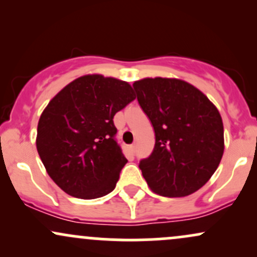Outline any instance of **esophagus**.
<instances>
[{
  "label": "esophagus",
  "mask_w": 257,
  "mask_h": 257,
  "mask_svg": "<svg viewBox=\"0 0 257 257\" xmlns=\"http://www.w3.org/2000/svg\"><path fill=\"white\" fill-rule=\"evenodd\" d=\"M129 149H131V152L133 153V155H135V153H137V145H131Z\"/></svg>",
  "instance_id": "obj_1"
}]
</instances>
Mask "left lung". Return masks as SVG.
Wrapping results in <instances>:
<instances>
[{"instance_id": "obj_1", "label": "left lung", "mask_w": 257, "mask_h": 257, "mask_svg": "<svg viewBox=\"0 0 257 257\" xmlns=\"http://www.w3.org/2000/svg\"><path fill=\"white\" fill-rule=\"evenodd\" d=\"M155 129L156 143L139 168L155 193L185 197L198 191L219 167L223 124L202 91L180 79L145 78L133 84Z\"/></svg>"}]
</instances>
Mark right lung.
Wrapping results in <instances>:
<instances>
[{
	"label": "right lung",
	"mask_w": 257,
	"mask_h": 257,
	"mask_svg": "<svg viewBox=\"0 0 257 257\" xmlns=\"http://www.w3.org/2000/svg\"><path fill=\"white\" fill-rule=\"evenodd\" d=\"M135 99L119 79L88 75L67 84L38 120L36 146L47 173L64 192L82 199L116 187L126 158L113 116Z\"/></svg>",
	"instance_id": "add662e5"
}]
</instances>
